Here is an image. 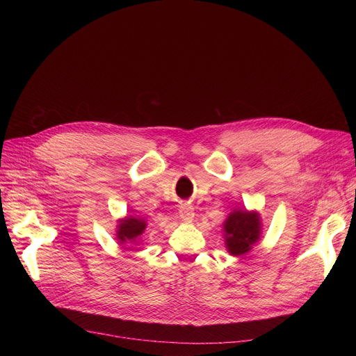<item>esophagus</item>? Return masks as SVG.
I'll return each instance as SVG.
<instances>
[{
    "mask_svg": "<svg viewBox=\"0 0 356 356\" xmlns=\"http://www.w3.org/2000/svg\"><path fill=\"white\" fill-rule=\"evenodd\" d=\"M179 215H180V218H181L183 220H186V222H191V220L195 218L193 208L191 207V204H188V203L181 204L180 209H179Z\"/></svg>",
    "mask_w": 356,
    "mask_h": 356,
    "instance_id": "esophagus-1",
    "label": "esophagus"
}]
</instances>
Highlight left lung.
<instances>
[{"label": "left lung", "instance_id": "8db88e82", "mask_svg": "<svg viewBox=\"0 0 356 356\" xmlns=\"http://www.w3.org/2000/svg\"><path fill=\"white\" fill-rule=\"evenodd\" d=\"M223 229L228 251L232 255H244L259 238L258 215L247 211H235L228 216Z\"/></svg>", "mask_w": 356, "mask_h": 356}]
</instances>
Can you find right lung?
Masks as SVG:
<instances>
[{
  "mask_svg": "<svg viewBox=\"0 0 356 356\" xmlns=\"http://www.w3.org/2000/svg\"><path fill=\"white\" fill-rule=\"evenodd\" d=\"M145 229V222L136 219V218H128L122 219L121 225H118V241H121V244L124 242H133L136 238H138Z\"/></svg>",
  "mask_w": 356,
  "mask_h": 356,
  "instance_id": "obj_1",
  "label": "right lung"
}]
</instances>
